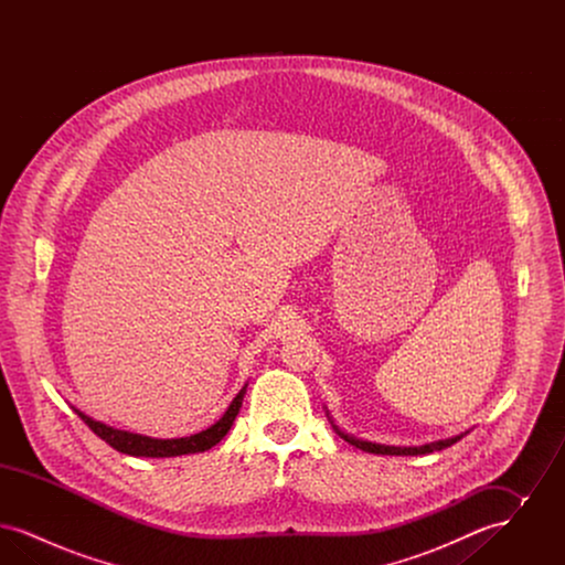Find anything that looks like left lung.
<instances>
[{"label": "left lung", "mask_w": 565, "mask_h": 565, "mask_svg": "<svg viewBox=\"0 0 565 565\" xmlns=\"http://www.w3.org/2000/svg\"><path fill=\"white\" fill-rule=\"evenodd\" d=\"M334 430L339 431V428L334 426ZM348 443H351L353 447L366 451V454H375V456H426L431 451H443L447 447H451L454 443H457L461 436L456 438H447V440H438V443H431V445H424V447H385V445H375V443H366V440H358L353 436H348L343 431H339Z\"/></svg>", "instance_id": "1"}]
</instances>
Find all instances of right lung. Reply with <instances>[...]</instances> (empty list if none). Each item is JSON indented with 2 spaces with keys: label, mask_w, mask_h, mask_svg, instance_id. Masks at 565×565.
I'll list each match as a JSON object with an SVG mask.
<instances>
[{
  "label": "right lung",
  "mask_w": 565,
  "mask_h": 565,
  "mask_svg": "<svg viewBox=\"0 0 565 565\" xmlns=\"http://www.w3.org/2000/svg\"><path fill=\"white\" fill-rule=\"evenodd\" d=\"M245 387H242V392L233 398V403L226 408V413L215 422L212 428L199 431V434H192V436H186V438L161 440V438H150V436L134 434V431L114 430V428H109V426L102 424V422H95V419L86 417L78 408H74V411L78 413V417L90 430L95 431L102 440H106L111 449H116L120 454L135 457L186 456V454L207 451V449H212L214 445H217L226 436V431L231 430V426H233V422H235V417H237V413L242 408Z\"/></svg>",
  "instance_id": "right-lung-1"
}]
</instances>
